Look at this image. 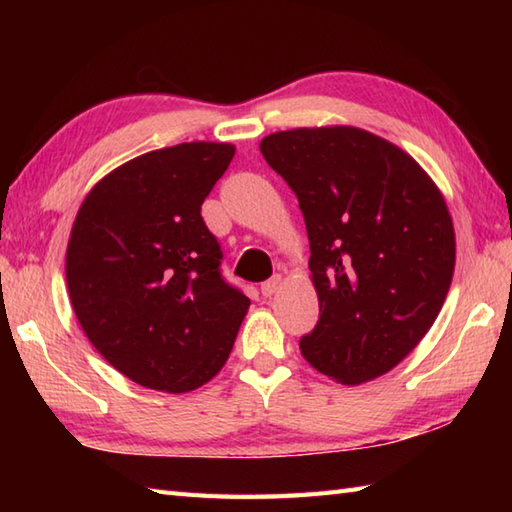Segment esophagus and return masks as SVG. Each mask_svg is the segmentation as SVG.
Instances as JSON below:
<instances>
[{
    "label": "esophagus",
    "instance_id": "34e87169",
    "mask_svg": "<svg viewBox=\"0 0 512 512\" xmlns=\"http://www.w3.org/2000/svg\"><path fill=\"white\" fill-rule=\"evenodd\" d=\"M279 286H281V275L270 277L268 281H264V284H262V295L264 297H273L275 292L279 290Z\"/></svg>",
    "mask_w": 512,
    "mask_h": 512
}]
</instances>
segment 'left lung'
Returning a JSON list of instances; mask_svg holds the SVG:
<instances>
[{"instance_id":"obj_1","label":"left lung","mask_w":512,"mask_h":512,"mask_svg":"<svg viewBox=\"0 0 512 512\" xmlns=\"http://www.w3.org/2000/svg\"><path fill=\"white\" fill-rule=\"evenodd\" d=\"M259 149L308 228L319 321L301 336L303 358L343 385L387 374L451 286L455 233L440 189L400 147L358 127L290 129Z\"/></svg>"}]
</instances>
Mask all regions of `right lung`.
Wrapping results in <instances>:
<instances>
[{"instance_id": "right-lung-1", "label": "right lung", "mask_w": 512, "mask_h": 512, "mask_svg": "<svg viewBox=\"0 0 512 512\" xmlns=\"http://www.w3.org/2000/svg\"><path fill=\"white\" fill-rule=\"evenodd\" d=\"M235 156L182 143L125 162L83 200L65 253L76 319L134 383L184 394L220 372L250 299L222 277L202 202Z\"/></svg>"}]
</instances>
